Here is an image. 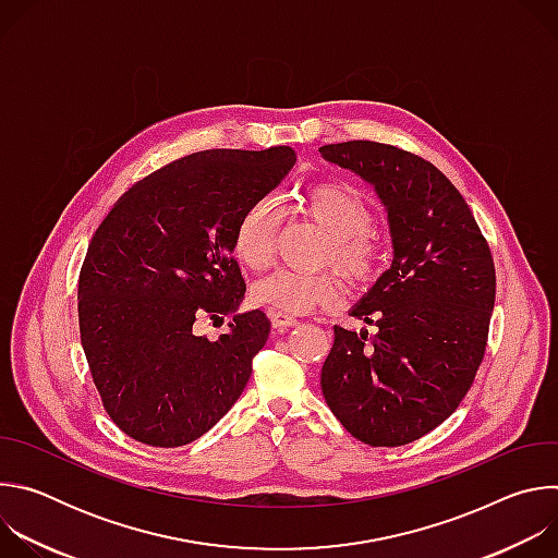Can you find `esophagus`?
<instances>
[{"label": "esophagus", "instance_id": "esophagus-1", "mask_svg": "<svg viewBox=\"0 0 558 558\" xmlns=\"http://www.w3.org/2000/svg\"><path fill=\"white\" fill-rule=\"evenodd\" d=\"M271 323H274L276 329L282 331V329H287V327L298 325V317L291 315V313H287V311H276V313L271 315Z\"/></svg>", "mask_w": 558, "mask_h": 558}]
</instances>
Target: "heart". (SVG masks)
I'll use <instances>...</instances> for the list:
<instances>
[{"label":"heart","instance_id":"1","mask_svg":"<svg viewBox=\"0 0 558 558\" xmlns=\"http://www.w3.org/2000/svg\"><path fill=\"white\" fill-rule=\"evenodd\" d=\"M300 209L327 233L325 258H331L344 274L366 278L379 265L381 241L368 225V205L360 192L344 183H317L300 196ZM267 201L254 205L238 222L235 254L247 267H260L269 252ZM344 284L331 269L295 271L276 269L254 284L258 302L287 313H304L320 304L340 300Z\"/></svg>","mask_w":558,"mask_h":558}]
</instances>
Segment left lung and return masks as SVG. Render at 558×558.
I'll return each instance as SVG.
<instances>
[{
    "label": "left lung",
    "mask_w": 558,
    "mask_h": 558,
    "mask_svg": "<svg viewBox=\"0 0 558 558\" xmlns=\"http://www.w3.org/2000/svg\"><path fill=\"white\" fill-rule=\"evenodd\" d=\"M325 161L384 205L390 267L355 302L375 327H333L323 395L368 446H404L437 428L480 368L495 306V263L468 203L424 158L373 141L323 145Z\"/></svg>",
    "instance_id": "1"
}]
</instances>
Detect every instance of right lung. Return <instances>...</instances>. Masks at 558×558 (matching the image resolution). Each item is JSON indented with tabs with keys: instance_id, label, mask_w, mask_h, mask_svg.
Segmentation results:
<instances>
[{
	"instance_id": "right-lung-1",
	"label": "right lung",
	"mask_w": 558,
	"mask_h": 558,
	"mask_svg": "<svg viewBox=\"0 0 558 558\" xmlns=\"http://www.w3.org/2000/svg\"><path fill=\"white\" fill-rule=\"evenodd\" d=\"M295 166L291 147L205 149L132 185L108 211L78 276V331L112 422L177 448L205 435L245 390L271 323L238 313L235 229ZM230 329L193 333L201 314Z\"/></svg>"
}]
</instances>
